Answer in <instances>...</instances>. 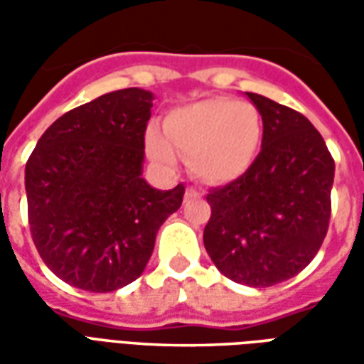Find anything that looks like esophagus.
<instances>
[{
    "instance_id": "34e87169",
    "label": "esophagus",
    "mask_w": 364,
    "mask_h": 364,
    "mask_svg": "<svg viewBox=\"0 0 364 364\" xmlns=\"http://www.w3.org/2000/svg\"><path fill=\"white\" fill-rule=\"evenodd\" d=\"M198 193L195 189H187L185 191V198H193V197H197Z\"/></svg>"
}]
</instances>
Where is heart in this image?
Returning <instances> with one entry per match:
<instances>
[{
  "instance_id": "heart-1",
  "label": "heart",
  "mask_w": 364,
  "mask_h": 364,
  "mask_svg": "<svg viewBox=\"0 0 364 364\" xmlns=\"http://www.w3.org/2000/svg\"><path fill=\"white\" fill-rule=\"evenodd\" d=\"M263 122L252 103L210 97L177 107L166 130L150 124L146 150L161 166H175L177 151L187 156L195 177L206 185H228L244 177L257 159Z\"/></svg>"
}]
</instances>
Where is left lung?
Wrapping results in <instances>:
<instances>
[{
	"instance_id": "left-lung-1",
	"label": "left lung",
	"mask_w": 364,
	"mask_h": 364,
	"mask_svg": "<svg viewBox=\"0 0 364 364\" xmlns=\"http://www.w3.org/2000/svg\"><path fill=\"white\" fill-rule=\"evenodd\" d=\"M261 151L237 181L208 193L205 247L224 277L253 289L273 287L314 259L328 234L336 164L304 114L257 95Z\"/></svg>"
}]
</instances>
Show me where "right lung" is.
Masks as SVG:
<instances>
[{"label": "right lung", "mask_w": 364, "mask_h": 364, "mask_svg": "<svg viewBox=\"0 0 364 364\" xmlns=\"http://www.w3.org/2000/svg\"><path fill=\"white\" fill-rule=\"evenodd\" d=\"M154 93L128 87L75 107L41 136L25 167L28 224L52 273L75 289L112 292L150 261L159 226L185 187L142 177Z\"/></svg>", "instance_id": "obj_1"}]
</instances>
